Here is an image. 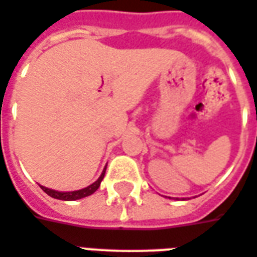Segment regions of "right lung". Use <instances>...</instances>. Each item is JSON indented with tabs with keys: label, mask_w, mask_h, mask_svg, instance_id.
<instances>
[{
	"label": "right lung",
	"mask_w": 257,
	"mask_h": 257,
	"mask_svg": "<svg viewBox=\"0 0 257 257\" xmlns=\"http://www.w3.org/2000/svg\"><path fill=\"white\" fill-rule=\"evenodd\" d=\"M105 170L106 168H104V171H102V174L100 175V178H98L94 183H91L90 186H87V188L85 189H80V190H75V192H57V190L45 188V186H41V189H42L46 194H49L50 197L57 198V200H64V201H75V200H79V198L87 197V196L93 194L97 189L100 188L101 181L104 179V175H105Z\"/></svg>",
	"instance_id": "obj_1"
}]
</instances>
